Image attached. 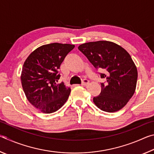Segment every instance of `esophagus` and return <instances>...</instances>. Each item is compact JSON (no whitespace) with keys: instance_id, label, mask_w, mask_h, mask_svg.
Listing matches in <instances>:
<instances>
[{"instance_id":"esophagus-1","label":"esophagus","mask_w":154,"mask_h":154,"mask_svg":"<svg viewBox=\"0 0 154 154\" xmlns=\"http://www.w3.org/2000/svg\"><path fill=\"white\" fill-rule=\"evenodd\" d=\"M88 83H89V81H88L86 79H85L83 80V82L82 83V85H87Z\"/></svg>"}]
</instances>
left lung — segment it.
<instances>
[{"label": "left lung", "mask_w": 154, "mask_h": 154, "mask_svg": "<svg viewBox=\"0 0 154 154\" xmlns=\"http://www.w3.org/2000/svg\"><path fill=\"white\" fill-rule=\"evenodd\" d=\"M78 49L96 69H103L101 92L93 101L102 111L116 112L126 105L136 90V65L126 49L118 44L99 41L82 44Z\"/></svg>", "instance_id": "left-lung-1"}]
</instances>
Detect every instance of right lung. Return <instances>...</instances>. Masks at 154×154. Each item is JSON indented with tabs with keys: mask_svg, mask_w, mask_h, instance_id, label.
Here are the masks:
<instances>
[{
	"mask_svg": "<svg viewBox=\"0 0 154 154\" xmlns=\"http://www.w3.org/2000/svg\"><path fill=\"white\" fill-rule=\"evenodd\" d=\"M74 45L54 43L33 51L24 62L21 74L23 90L28 100L44 113H51L66 102L71 88L58 83V72L65 57Z\"/></svg>",
	"mask_w": 154,
	"mask_h": 154,
	"instance_id": "add662e5",
	"label": "right lung"
}]
</instances>
